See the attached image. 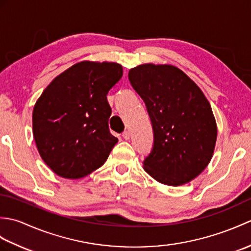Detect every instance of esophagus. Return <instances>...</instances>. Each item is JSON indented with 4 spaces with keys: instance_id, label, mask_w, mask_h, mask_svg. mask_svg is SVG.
I'll list each match as a JSON object with an SVG mask.
<instances>
[{
    "instance_id": "esophagus-1",
    "label": "esophagus",
    "mask_w": 251,
    "mask_h": 251,
    "mask_svg": "<svg viewBox=\"0 0 251 251\" xmlns=\"http://www.w3.org/2000/svg\"><path fill=\"white\" fill-rule=\"evenodd\" d=\"M122 137L124 138L125 140H129L130 139V132L128 131V130H126V131H124L123 132V135H122Z\"/></svg>"
}]
</instances>
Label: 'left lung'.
<instances>
[{
    "label": "left lung",
    "instance_id": "obj_1",
    "mask_svg": "<svg viewBox=\"0 0 251 251\" xmlns=\"http://www.w3.org/2000/svg\"><path fill=\"white\" fill-rule=\"evenodd\" d=\"M147 106L154 134L143 169L158 182L178 186L195 179L210 163L217 123L204 93L179 68L145 65L128 72Z\"/></svg>",
    "mask_w": 251,
    "mask_h": 251
}]
</instances>
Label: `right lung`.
Masks as SVG:
<instances>
[{"label":"right lung","instance_id":"add662e5","mask_svg":"<svg viewBox=\"0 0 251 251\" xmlns=\"http://www.w3.org/2000/svg\"><path fill=\"white\" fill-rule=\"evenodd\" d=\"M122 75L120 63L77 62L52 79L36 100L35 145L59 177H86L102 166L119 141L109 130L106 95Z\"/></svg>","mask_w":251,"mask_h":251}]
</instances>
